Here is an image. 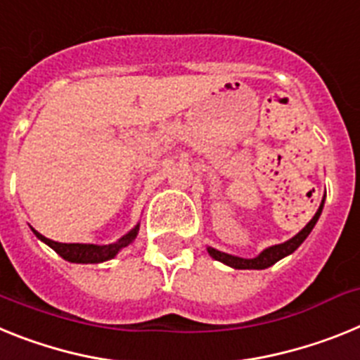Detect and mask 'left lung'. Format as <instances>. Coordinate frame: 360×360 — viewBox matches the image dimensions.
Wrapping results in <instances>:
<instances>
[{"label": "left lung", "instance_id": "obj_1", "mask_svg": "<svg viewBox=\"0 0 360 360\" xmlns=\"http://www.w3.org/2000/svg\"><path fill=\"white\" fill-rule=\"evenodd\" d=\"M323 206H324V199H323V202H321V206H319V210L315 212V215L311 217L310 223L306 224V226L302 228L301 232L297 233L295 237H292V239L286 240V243H281V245H275V246H270V248H266V250H262L257 257H254V259L236 257V255L224 254V252H219V250L210 248V246H208V254H210L215 261L224 262V264L236 268V270H264V268L271 266V264H275L277 261H281L283 257H286V255L293 254V252H295V250L299 248L302 243H304V239L310 236V232L314 230L315 223H317L319 217H321Z\"/></svg>", "mask_w": 360, "mask_h": 360}]
</instances>
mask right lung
<instances>
[{
  "mask_svg": "<svg viewBox=\"0 0 360 360\" xmlns=\"http://www.w3.org/2000/svg\"><path fill=\"white\" fill-rule=\"evenodd\" d=\"M32 232L36 233V237L39 240H43L45 245H49L50 248L58 252L65 261L68 262H83V264H96V262H105L108 259H114L117 255L121 248L128 246L137 237L139 232V224H136V228H132L127 236L121 237L120 240H115L112 245H79V243H58V240H52L49 237L41 236L39 232H36L32 228Z\"/></svg>",
  "mask_w": 360,
  "mask_h": 360,
  "instance_id": "add662e5",
  "label": "right lung"
}]
</instances>
